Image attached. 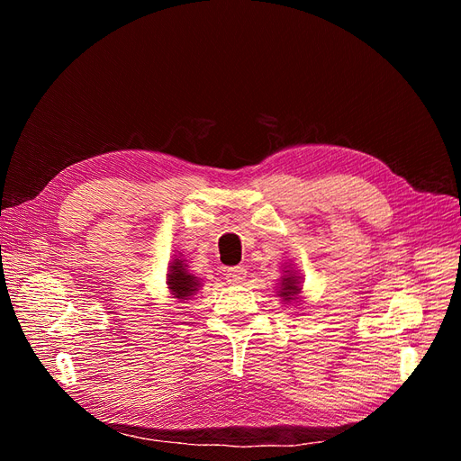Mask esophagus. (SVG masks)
<instances>
[{
	"mask_svg": "<svg viewBox=\"0 0 461 461\" xmlns=\"http://www.w3.org/2000/svg\"><path fill=\"white\" fill-rule=\"evenodd\" d=\"M245 277H247V270L243 268V266H233V268L226 270V279L231 285H241Z\"/></svg>",
	"mask_w": 461,
	"mask_h": 461,
	"instance_id": "34e87169",
	"label": "esophagus"
}]
</instances>
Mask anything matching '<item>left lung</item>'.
I'll return each mask as SVG.
<instances>
[{
  "label": "left lung",
  "mask_w": 461,
  "mask_h": 461,
  "mask_svg": "<svg viewBox=\"0 0 461 461\" xmlns=\"http://www.w3.org/2000/svg\"><path fill=\"white\" fill-rule=\"evenodd\" d=\"M289 272V270H287ZM284 281H281V289H279V296H284V301H293L296 299V294L301 293V287H299V277L289 274V276H284L281 277Z\"/></svg>",
  "instance_id": "left-lung-1"
}]
</instances>
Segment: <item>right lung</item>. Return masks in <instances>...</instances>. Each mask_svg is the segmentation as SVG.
Returning a JSON list of instances; mask_svg holds the SVG:
<instances>
[{"instance_id": "right-lung-1", "label": "right lung", "mask_w": 461, "mask_h": 461, "mask_svg": "<svg viewBox=\"0 0 461 461\" xmlns=\"http://www.w3.org/2000/svg\"><path fill=\"white\" fill-rule=\"evenodd\" d=\"M184 260H174L170 266V274H168V289L174 294V299H182L187 301L189 296L195 294L201 287L199 279L195 276H191L185 266L182 264Z\"/></svg>"}]
</instances>
